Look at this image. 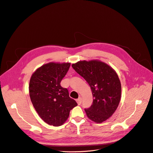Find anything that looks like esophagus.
I'll return each mask as SVG.
<instances>
[{"mask_svg": "<svg viewBox=\"0 0 153 153\" xmlns=\"http://www.w3.org/2000/svg\"><path fill=\"white\" fill-rule=\"evenodd\" d=\"M76 102L78 105H81L82 103V98L81 97H79L77 100H76Z\"/></svg>", "mask_w": 153, "mask_h": 153, "instance_id": "esophagus-1", "label": "esophagus"}]
</instances>
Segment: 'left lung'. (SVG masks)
Returning <instances> with one entry per match:
<instances>
[{
    "label": "left lung",
    "mask_w": 153,
    "mask_h": 153,
    "mask_svg": "<svg viewBox=\"0 0 153 153\" xmlns=\"http://www.w3.org/2000/svg\"><path fill=\"white\" fill-rule=\"evenodd\" d=\"M73 68L87 81L93 96L91 106L85 110L92 121L101 123L114 113L121 99V85L114 70L99 61H79Z\"/></svg>",
    "instance_id": "obj_1"
}]
</instances>
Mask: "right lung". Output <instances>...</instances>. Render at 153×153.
<instances>
[{
  "label": "right lung",
  "instance_id": "right-lung-1",
  "mask_svg": "<svg viewBox=\"0 0 153 153\" xmlns=\"http://www.w3.org/2000/svg\"><path fill=\"white\" fill-rule=\"evenodd\" d=\"M70 63L50 62L35 72L29 82V96L33 106L47 124L60 126L67 120L70 110L78 105L69 97L61 81L67 74Z\"/></svg>",
  "mask_w": 153,
  "mask_h": 153
}]
</instances>
